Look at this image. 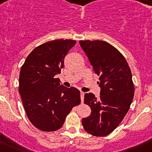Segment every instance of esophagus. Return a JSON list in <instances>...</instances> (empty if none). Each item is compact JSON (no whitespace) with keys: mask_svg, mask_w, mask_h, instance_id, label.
I'll return each mask as SVG.
<instances>
[{"mask_svg":"<svg viewBox=\"0 0 152 152\" xmlns=\"http://www.w3.org/2000/svg\"><path fill=\"white\" fill-rule=\"evenodd\" d=\"M84 93L83 91H80V99H81V103L84 102Z\"/></svg>","mask_w":152,"mask_h":152,"instance_id":"1","label":"esophagus"}]
</instances>
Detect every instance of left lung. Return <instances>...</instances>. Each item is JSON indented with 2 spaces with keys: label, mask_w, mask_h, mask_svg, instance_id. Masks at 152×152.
<instances>
[{
  "label": "left lung",
  "mask_w": 152,
  "mask_h": 152,
  "mask_svg": "<svg viewBox=\"0 0 152 152\" xmlns=\"http://www.w3.org/2000/svg\"><path fill=\"white\" fill-rule=\"evenodd\" d=\"M95 73L100 76V96L84 94V103L91 108L82 125L88 133L106 136L121 123L133 100L134 88L131 70L124 56L105 41H80Z\"/></svg>",
  "instance_id": "left-lung-1"
}]
</instances>
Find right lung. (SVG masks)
Masks as SVG:
<instances>
[{"mask_svg":"<svg viewBox=\"0 0 152 152\" xmlns=\"http://www.w3.org/2000/svg\"><path fill=\"white\" fill-rule=\"evenodd\" d=\"M75 43L57 39L42 44L31 52L20 69L19 93L24 109L29 121L42 131L61 128L72 108L80 103L79 90L66 88L55 77Z\"/></svg>","mask_w":152,"mask_h":152,"instance_id":"right-lung-1","label":"right lung"}]
</instances>
